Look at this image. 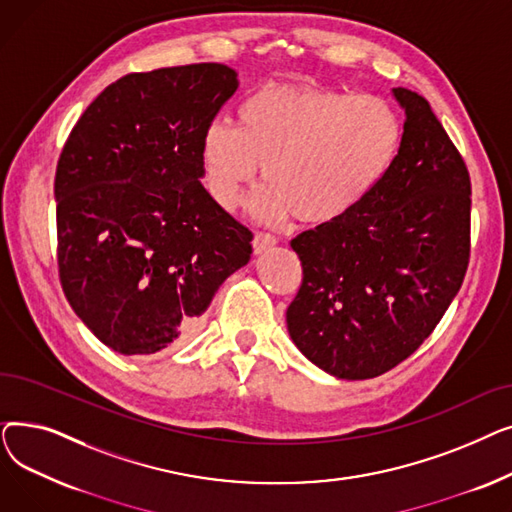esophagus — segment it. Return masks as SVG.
<instances>
[{"mask_svg": "<svg viewBox=\"0 0 512 512\" xmlns=\"http://www.w3.org/2000/svg\"><path fill=\"white\" fill-rule=\"evenodd\" d=\"M276 245V236L270 232H257L253 238V251L259 255L267 249H272Z\"/></svg>", "mask_w": 512, "mask_h": 512, "instance_id": "obj_1", "label": "esophagus"}]
</instances>
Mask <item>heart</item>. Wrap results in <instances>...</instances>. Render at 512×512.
Masks as SVG:
<instances>
[{"mask_svg":"<svg viewBox=\"0 0 512 512\" xmlns=\"http://www.w3.org/2000/svg\"><path fill=\"white\" fill-rule=\"evenodd\" d=\"M400 139V116L380 95L274 85L240 103L236 124L207 126L203 164L213 199L226 209L261 164L267 186L253 205L259 218L290 211L297 222L328 224L373 191Z\"/></svg>","mask_w":512,"mask_h":512,"instance_id":"b5f03b06","label":"heart"}]
</instances>
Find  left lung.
<instances>
[{
  "instance_id": "obj_1",
  "label": "left lung",
  "mask_w": 512,
  "mask_h": 512,
  "mask_svg": "<svg viewBox=\"0 0 512 512\" xmlns=\"http://www.w3.org/2000/svg\"><path fill=\"white\" fill-rule=\"evenodd\" d=\"M405 132L384 178L342 218L290 240L303 282L292 342L340 380L411 357L459 292L471 251V180L427 99L394 89Z\"/></svg>"
}]
</instances>
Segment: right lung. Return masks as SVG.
<instances>
[{"instance_id": "add662e5", "label": "right lung", "mask_w": 512, "mask_h": 512, "mask_svg": "<svg viewBox=\"0 0 512 512\" xmlns=\"http://www.w3.org/2000/svg\"><path fill=\"white\" fill-rule=\"evenodd\" d=\"M238 89L205 62L132 72L78 118L56 170L58 270L83 324L120 355L168 353L247 265L253 232L205 191L203 137Z\"/></svg>"}]
</instances>
